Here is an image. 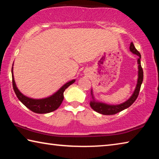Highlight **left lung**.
Wrapping results in <instances>:
<instances>
[{"label":"left lung","mask_w":159,"mask_h":159,"mask_svg":"<svg viewBox=\"0 0 159 159\" xmlns=\"http://www.w3.org/2000/svg\"><path fill=\"white\" fill-rule=\"evenodd\" d=\"M130 50L132 52L138 56H139V58L138 60V84H137L135 90L134 91V93L133 95L131 96V98L128 99V100L126 101L123 104H118V105H109V104L100 103V102H97L95 101L90 102V107L94 111L99 113V114H104V115H114L117 114V113L120 112L124 110L125 109L128 108L129 107H130L132 104L134 103V102L136 100L137 98L139 95V90H140L141 85L143 81V69L142 68L141 66V62H140V59H141V55L140 53L139 52V51L136 49L135 47L134 46V44L133 42L130 43ZM92 92V91H91ZM92 96H93V93Z\"/></svg>","instance_id":"8db88e82"}]
</instances>
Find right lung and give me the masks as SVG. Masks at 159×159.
Wrapping results in <instances>:
<instances>
[{
	"mask_svg": "<svg viewBox=\"0 0 159 159\" xmlns=\"http://www.w3.org/2000/svg\"><path fill=\"white\" fill-rule=\"evenodd\" d=\"M12 86L15 93L17 95V98L20 99L21 103L26 106L33 112L37 113V114H47V113L52 112L57 109L61 105V102L64 99V92L66 88L69 87L70 85L75 82V80H71L66 83L64 85L57 93L54 94L49 98L41 99H34L27 98L23 94H21L20 90L17 89L16 86L14 77H13L12 67Z\"/></svg>",
	"mask_w": 159,
	"mask_h": 159,
	"instance_id": "obj_1",
	"label": "right lung"
}]
</instances>
